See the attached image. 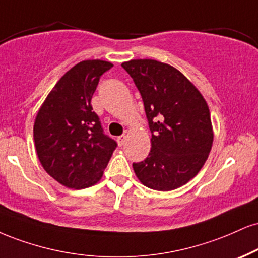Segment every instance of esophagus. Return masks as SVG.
I'll list each match as a JSON object with an SVG mask.
<instances>
[{"mask_svg": "<svg viewBox=\"0 0 258 258\" xmlns=\"http://www.w3.org/2000/svg\"><path fill=\"white\" fill-rule=\"evenodd\" d=\"M126 142V136L125 135H121L117 137V143H119V145H123V143Z\"/></svg>", "mask_w": 258, "mask_h": 258, "instance_id": "34e87169", "label": "esophagus"}]
</instances>
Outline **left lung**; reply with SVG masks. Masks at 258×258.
<instances>
[{
  "instance_id": "obj_1",
  "label": "left lung",
  "mask_w": 258,
  "mask_h": 258,
  "mask_svg": "<svg viewBox=\"0 0 258 258\" xmlns=\"http://www.w3.org/2000/svg\"><path fill=\"white\" fill-rule=\"evenodd\" d=\"M121 66L141 92L151 131L148 157L133 163L136 175L157 191L185 185L212 150L214 135L206 99L184 74L167 63L145 58Z\"/></svg>"
}]
</instances>
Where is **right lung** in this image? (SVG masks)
Masks as SVG:
<instances>
[{
	"label": "right lung",
	"mask_w": 258,
	"mask_h": 258,
	"mask_svg": "<svg viewBox=\"0 0 258 258\" xmlns=\"http://www.w3.org/2000/svg\"><path fill=\"white\" fill-rule=\"evenodd\" d=\"M110 62L86 60L58 80L37 114L36 151L43 168L70 188L95 185L117 143L107 136L91 99Z\"/></svg>",
	"instance_id": "add662e5"
}]
</instances>
